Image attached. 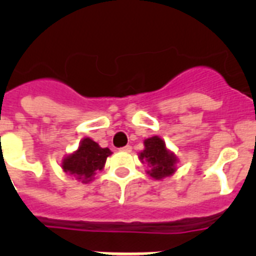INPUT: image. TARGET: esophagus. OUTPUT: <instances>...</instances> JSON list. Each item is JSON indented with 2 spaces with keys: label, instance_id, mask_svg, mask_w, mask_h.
I'll list each match as a JSON object with an SVG mask.
<instances>
[{
  "label": "esophagus",
  "instance_id": "esophagus-1",
  "mask_svg": "<svg viewBox=\"0 0 256 256\" xmlns=\"http://www.w3.org/2000/svg\"><path fill=\"white\" fill-rule=\"evenodd\" d=\"M120 151H124V152H130V151H132V146H130V144H126V146H124V148H120Z\"/></svg>",
  "mask_w": 256,
  "mask_h": 256
}]
</instances>
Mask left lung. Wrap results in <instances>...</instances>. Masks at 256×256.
I'll return each mask as SVG.
<instances>
[{"label": "left lung", "mask_w": 256, "mask_h": 256, "mask_svg": "<svg viewBox=\"0 0 256 256\" xmlns=\"http://www.w3.org/2000/svg\"><path fill=\"white\" fill-rule=\"evenodd\" d=\"M144 150L140 154V159L142 162H148L150 170L148 172V176H151L155 180H162L164 177H168L176 172V162L177 158L166 150L165 142L160 137L154 136L151 138L144 140Z\"/></svg>", "instance_id": "1"}]
</instances>
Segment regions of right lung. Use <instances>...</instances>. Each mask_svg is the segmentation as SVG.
I'll return each instance as SVG.
<instances>
[{
	"instance_id": "right-lung-1",
	"label": "right lung",
	"mask_w": 256,
	"mask_h": 256,
	"mask_svg": "<svg viewBox=\"0 0 256 256\" xmlns=\"http://www.w3.org/2000/svg\"><path fill=\"white\" fill-rule=\"evenodd\" d=\"M112 155L108 148H102L91 138H84L78 150L62 160V169L65 173L73 174L76 180L88 183L92 180L97 170H101L105 165L106 158Z\"/></svg>"
}]
</instances>
